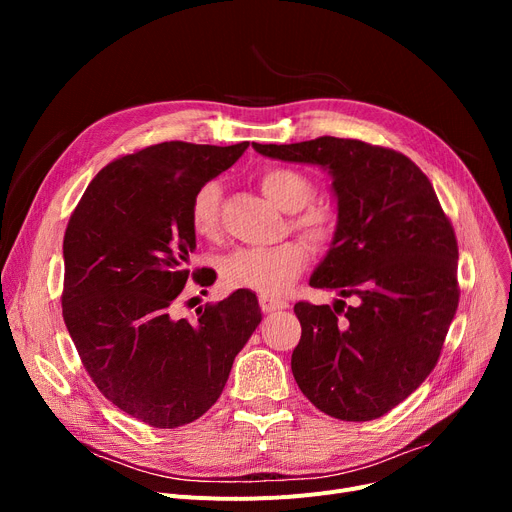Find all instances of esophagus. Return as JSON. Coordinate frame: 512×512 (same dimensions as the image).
I'll list each match as a JSON object with an SVG mask.
<instances>
[{
  "label": "esophagus",
  "instance_id": "34e87169",
  "mask_svg": "<svg viewBox=\"0 0 512 512\" xmlns=\"http://www.w3.org/2000/svg\"><path fill=\"white\" fill-rule=\"evenodd\" d=\"M259 307H261V311H263V313H272V311L286 309V301L270 299V297H259Z\"/></svg>",
  "mask_w": 512,
  "mask_h": 512
}]
</instances>
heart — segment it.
<instances>
[{"mask_svg":"<svg viewBox=\"0 0 512 512\" xmlns=\"http://www.w3.org/2000/svg\"><path fill=\"white\" fill-rule=\"evenodd\" d=\"M263 195L280 209L290 211V226L311 247H328L338 232V211L326 201L313 199V182L299 170L276 166L259 176ZM222 188L215 180L199 186L191 199V226L203 238L220 232ZM305 267V251L294 240L265 249H236L224 257L220 272L228 288H247L261 297H278Z\"/></svg>","mask_w":512,"mask_h":512,"instance_id":"heart-1","label":"heart"}]
</instances>
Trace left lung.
<instances>
[{"label":"left lung","instance_id":"left-lung-1","mask_svg":"<svg viewBox=\"0 0 512 512\" xmlns=\"http://www.w3.org/2000/svg\"><path fill=\"white\" fill-rule=\"evenodd\" d=\"M253 147L326 168L338 199V232L309 284L354 305H294V380L330 417L378 419L440 359L461 297L454 228L429 178L394 149L336 137Z\"/></svg>","mask_w":512,"mask_h":512}]
</instances>
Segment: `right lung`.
Listing matches in <instances>:
<instances>
[{"mask_svg":"<svg viewBox=\"0 0 512 512\" xmlns=\"http://www.w3.org/2000/svg\"><path fill=\"white\" fill-rule=\"evenodd\" d=\"M249 143H159L110 161L87 186L64 234L62 315L91 380L157 429L199 419L220 398L234 357L261 321L251 290L172 315L195 251L191 199Z\"/></svg>","mask_w":512,"mask_h":512,"instance_id":"add662e5","label":"right lung"}]
</instances>
